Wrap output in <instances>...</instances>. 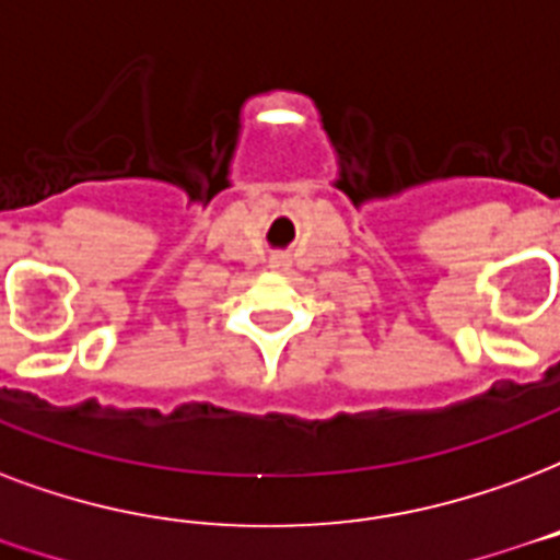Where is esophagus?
<instances>
[{"instance_id": "esophagus-1", "label": "esophagus", "mask_w": 560, "mask_h": 560, "mask_svg": "<svg viewBox=\"0 0 560 560\" xmlns=\"http://www.w3.org/2000/svg\"><path fill=\"white\" fill-rule=\"evenodd\" d=\"M272 267L284 269V267H288V258H281V255H279V258H272Z\"/></svg>"}]
</instances>
